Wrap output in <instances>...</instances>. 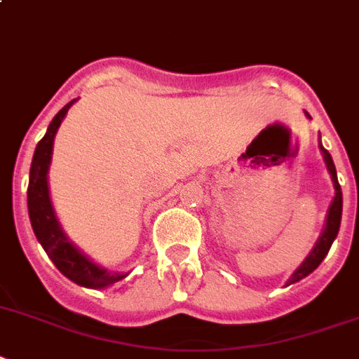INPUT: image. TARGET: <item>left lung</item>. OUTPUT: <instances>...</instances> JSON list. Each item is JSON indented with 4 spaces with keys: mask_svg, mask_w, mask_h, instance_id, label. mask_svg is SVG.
Wrapping results in <instances>:
<instances>
[{
    "mask_svg": "<svg viewBox=\"0 0 359 359\" xmlns=\"http://www.w3.org/2000/svg\"><path fill=\"white\" fill-rule=\"evenodd\" d=\"M306 117L310 119V115L306 114ZM319 148H321L323 152V158H325V163H327V168L328 172H330V177H332V183H334V189H336V196H334L332 200V205H330V209H328V215H327V224H325V229H323L321 236H319V240L316 242V245H313V250L310 251V255H308L306 259H304V262L301 266H299L295 271H293V275L290 277L288 280V286L293 283H299L301 279H304L306 275H310L313 271V269L318 268L319 264L323 262V259L327 257L328 250H330V245H332V242L336 240L337 236V231H339V224H341V211H343V194H341V187H339V183H337V174H336V167H334V161H332V156L328 154V150H325L321 144V141H319Z\"/></svg>",
    "mask_w": 359,
    "mask_h": 359,
    "instance_id": "1",
    "label": "left lung"
}]
</instances>
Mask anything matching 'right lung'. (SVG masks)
<instances>
[{
  "label": "right lung",
  "mask_w": 359,
  "mask_h": 359,
  "mask_svg": "<svg viewBox=\"0 0 359 359\" xmlns=\"http://www.w3.org/2000/svg\"><path fill=\"white\" fill-rule=\"evenodd\" d=\"M73 99L67 102L58 114L53 117L46 135L36 144L34 156L31 163V174H29V189H27V207H29V218L34 235L41 248L49 255L53 264L66 275L67 279L86 288H106L111 284L119 283L128 273H111L102 266L91 262L79 248L71 244L66 233L62 231L60 224L56 220L55 209H53L51 196H49V183L47 172L51 165L53 143H55L56 130L60 128L62 121L66 117L67 109L75 104Z\"/></svg>",
  "instance_id": "obj_1"
}]
</instances>
